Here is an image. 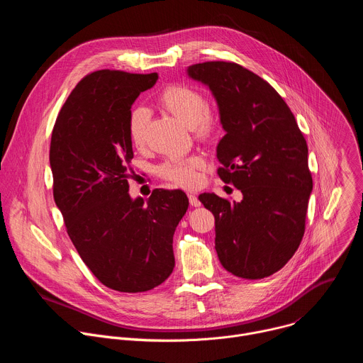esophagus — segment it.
<instances>
[{
  "label": "esophagus",
  "mask_w": 363,
  "mask_h": 363,
  "mask_svg": "<svg viewBox=\"0 0 363 363\" xmlns=\"http://www.w3.org/2000/svg\"><path fill=\"white\" fill-rule=\"evenodd\" d=\"M188 199H189V203H191L192 206H199V205H201L199 199H198L194 194H188Z\"/></svg>",
  "instance_id": "1"
}]
</instances>
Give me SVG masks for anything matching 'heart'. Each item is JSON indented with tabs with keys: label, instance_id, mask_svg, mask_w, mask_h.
Returning a JSON list of instances; mask_svg holds the SVG:
<instances>
[{
	"label": "heart",
	"instance_id": "heart-1",
	"mask_svg": "<svg viewBox=\"0 0 363 363\" xmlns=\"http://www.w3.org/2000/svg\"><path fill=\"white\" fill-rule=\"evenodd\" d=\"M158 106L182 123L191 126L194 136L201 142L214 140L221 130L220 112L206 103L203 93L185 83H172L164 87L157 99ZM149 116L143 108H133L128 118V136L133 146L143 147L146 145ZM202 161L198 157L184 160H169L161 168L160 174L164 179L179 185L191 186L196 182V171Z\"/></svg>",
	"mask_w": 363,
	"mask_h": 363
}]
</instances>
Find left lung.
Wrapping results in <instances>:
<instances>
[{
  "instance_id": "left-lung-1",
  "label": "left lung",
  "mask_w": 363,
  "mask_h": 363,
  "mask_svg": "<svg viewBox=\"0 0 363 363\" xmlns=\"http://www.w3.org/2000/svg\"><path fill=\"white\" fill-rule=\"evenodd\" d=\"M188 74L214 93L225 136L218 177L242 192L241 202L216 194L199 201L216 217V250L223 267L247 280L264 279L298 248L313 188L307 143L276 89L233 62H205Z\"/></svg>"
}]
</instances>
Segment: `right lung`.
I'll list each match as a JSON object with an SVG mask.
<instances>
[{"instance_id":"1","label":"right lung","mask_w":363,"mask_h":363,"mask_svg":"<svg viewBox=\"0 0 363 363\" xmlns=\"http://www.w3.org/2000/svg\"><path fill=\"white\" fill-rule=\"evenodd\" d=\"M158 73L97 70L67 97L50 142L53 196L83 263L106 287L140 293L172 273V238L188 208L179 189L129 196L130 108Z\"/></svg>"}]
</instances>
